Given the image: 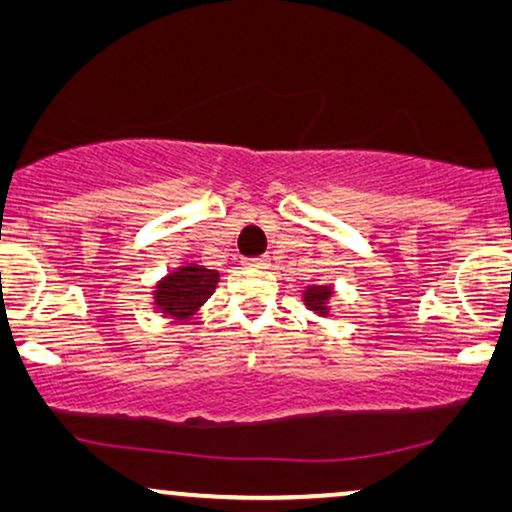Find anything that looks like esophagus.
Segmentation results:
<instances>
[{"mask_svg":"<svg viewBox=\"0 0 512 512\" xmlns=\"http://www.w3.org/2000/svg\"><path fill=\"white\" fill-rule=\"evenodd\" d=\"M242 265H247V268H268L270 265V258L268 256H256V258H244Z\"/></svg>","mask_w":512,"mask_h":512,"instance_id":"obj_1","label":"esophagus"}]
</instances>
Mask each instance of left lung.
Segmentation results:
<instances>
[{
	"label": "left lung",
	"instance_id": "1",
	"mask_svg": "<svg viewBox=\"0 0 512 512\" xmlns=\"http://www.w3.org/2000/svg\"><path fill=\"white\" fill-rule=\"evenodd\" d=\"M331 289L328 286H310V289L305 291V305L314 310L317 314H324L328 310V298H331Z\"/></svg>",
	"mask_w": 512,
	"mask_h": 512
}]
</instances>
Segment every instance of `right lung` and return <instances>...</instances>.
Wrapping results in <instances>:
<instances>
[{"label": "right lung", "mask_w": 512, "mask_h": 512, "mask_svg": "<svg viewBox=\"0 0 512 512\" xmlns=\"http://www.w3.org/2000/svg\"><path fill=\"white\" fill-rule=\"evenodd\" d=\"M219 282V272L209 270L205 265L188 263L172 275H167L156 286V305L165 314L177 319H188L205 300L212 296Z\"/></svg>", "instance_id": "obj_1"}]
</instances>
